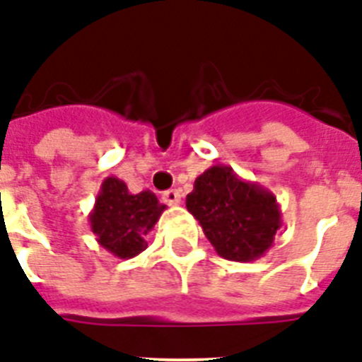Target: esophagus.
Here are the masks:
<instances>
[{
    "label": "esophagus",
    "instance_id": "obj_1",
    "mask_svg": "<svg viewBox=\"0 0 362 362\" xmlns=\"http://www.w3.org/2000/svg\"><path fill=\"white\" fill-rule=\"evenodd\" d=\"M162 199H163V202H165V204L176 206L178 202H180V193H178L176 189H167V191H163V193H162Z\"/></svg>",
    "mask_w": 362,
    "mask_h": 362
}]
</instances>
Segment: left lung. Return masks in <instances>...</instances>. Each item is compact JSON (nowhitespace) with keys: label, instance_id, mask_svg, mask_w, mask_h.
Here are the masks:
<instances>
[{"label":"left lung","instance_id":"1","mask_svg":"<svg viewBox=\"0 0 362 362\" xmlns=\"http://www.w3.org/2000/svg\"><path fill=\"white\" fill-rule=\"evenodd\" d=\"M186 208L215 252L228 261H256L272 247L281 228L274 193L243 180L228 165L209 167L197 176Z\"/></svg>","mask_w":362,"mask_h":362}]
</instances>
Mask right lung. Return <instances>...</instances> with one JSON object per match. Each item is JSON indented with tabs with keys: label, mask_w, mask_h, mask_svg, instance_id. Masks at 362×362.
Wrapping results in <instances>:
<instances>
[{
	"label": "right lung",
	"mask_w": 362,
	"mask_h": 362,
	"mask_svg": "<svg viewBox=\"0 0 362 362\" xmlns=\"http://www.w3.org/2000/svg\"><path fill=\"white\" fill-rule=\"evenodd\" d=\"M165 208L153 191L132 195L123 180L106 176L88 218L97 243L105 250L119 259H130L147 248L145 235Z\"/></svg>",
	"instance_id": "1"
}]
</instances>
